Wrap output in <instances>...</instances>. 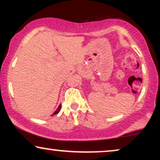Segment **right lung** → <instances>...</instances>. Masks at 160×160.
Segmentation results:
<instances>
[{
	"label": "right lung",
	"mask_w": 160,
	"mask_h": 160,
	"mask_svg": "<svg viewBox=\"0 0 160 160\" xmlns=\"http://www.w3.org/2000/svg\"><path fill=\"white\" fill-rule=\"evenodd\" d=\"M60 109H61V104H60V105H59L58 108H57V110H56L55 111H54V112L53 113V114H52V116H53V115H55V114H57V113H58L59 112H60Z\"/></svg>",
	"instance_id": "add662e5"
}]
</instances>
